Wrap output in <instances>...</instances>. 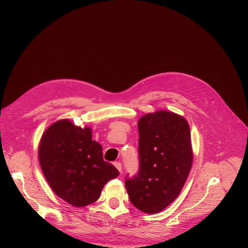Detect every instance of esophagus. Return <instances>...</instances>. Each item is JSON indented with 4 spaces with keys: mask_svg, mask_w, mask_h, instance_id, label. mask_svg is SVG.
I'll return each mask as SVG.
<instances>
[{
    "mask_svg": "<svg viewBox=\"0 0 248 248\" xmlns=\"http://www.w3.org/2000/svg\"><path fill=\"white\" fill-rule=\"evenodd\" d=\"M114 166H115L116 169L120 171V174H122V164L120 163V162H118V161H116V162L114 163Z\"/></svg>",
    "mask_w": 248,
    "mask_h": 248,
    "instance_id": "34e87169",
    "label": "esophagus"
}]
</instances>
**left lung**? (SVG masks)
I'll list each match as a JSON object with an SVG mask.
<instances>
[{
  "label": "left lung",
  "instance_id": "8db88e82",
  "mask_svg": "<svg viewBox=\"0 0 248 248\" xmlns=\"http://www.w3.org/2000/svg\"><path fill=\"white\" fill-rule=\"evenodd\" d=\"M138 126L140 170L125 187L134 207L155 214L178 198L189 175L190 128L185 118L168 110L144 115Z\"/></svg>",
  "mask_w": 248,
  "mask_h": 248
}]
</instances>
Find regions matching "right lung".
<instances>
[{"mask_svg":"<svg viewBox=\"0 0 248 248\" xmlns=\"http://www.w3.org/2000/svg\"><path fill=\"white\" fill-rule=\"evenodd\" d=\"M38 158L52 191L74 207L93 204L104 185L119 176L118 170L103 160L102 147L92 140V129L76 126L68 119L59 120L43 132Z\"/></svg>","mask_w":248,"mask_h":248,"instance_id":"1","label":"right lung"}]
</instances>
